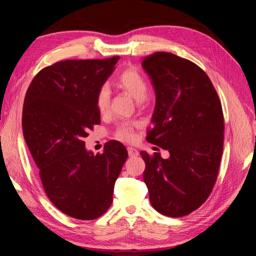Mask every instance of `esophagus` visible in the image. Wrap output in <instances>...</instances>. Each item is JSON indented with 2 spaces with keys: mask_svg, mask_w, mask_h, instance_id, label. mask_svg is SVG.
<instances>
[{
  "mask_svg": "<svg viewBox=\"0 0 256 256\" xmlns=\"http://www.w3.org/2000/svg\"><path fill=\"white\" fill-rule=\"evenodd\" d=\"M127 150H128V154L130 157H136L138 154V150L134 148V147H128Z\"/></svg>",
  "mask_w": 256,
  "mask_h": 256,
  "instance_id": "34e87169",
  "label": "esophagus"
}]
</instances>
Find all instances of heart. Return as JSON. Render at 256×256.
<instances>
[{"label": "heart", "instance_id": "b5f03b06", "mask_svg": "<svg viewBox=\"0 0 256 256\" xmlns=\"http://www.w3.org/2000/svg\"><path fill=\"white\" fill-rule=\"evenodd\" d=\"M118 86L126 92L134 97L138 102H143L148 92V84H147L144 76L134 68H127L118 76ZM96 108L99 114L106 115L110 110L111 92L108 85L104 84L97 90L96 94ZM115 136L122 141H134V124L130 122H122L118 124L115 130Z\"/></svg>", "mask_w": 256, "mask_h": 256}]
</instances>
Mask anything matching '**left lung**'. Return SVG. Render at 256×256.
Instances as JSON below:
<instances>
[{
	"mask_svg": "<svg viewBox=\"0 0 256 256\" xmlns=\"http://www.w3.org/2000/svg\"><path fill=\"white\" fill-rule=\"evenodd\" d=\"M142 66L156 92L146 140L170 152L164 159L141 152L143 178L152 206L178 218L194 212L214 189L223 152L222 106L206 72L189 60L154 52Z\"/></svg>",
	"mask_w": 256,
	"mask_h": 256,
	"instance_id": "obj_1",
	"label": "left lung"
}]
</instances>
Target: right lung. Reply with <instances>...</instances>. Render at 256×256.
<instances>
[{
  "label": "right lung",
  "instance_id": "add662e5",
  "mask_svg": "<svg viewBox=\"0 0 256 256\" xmlns=\"http://www.w3.org/2000/svg\"><path fill=\"white\" fill-rule=\"evenodd\" d=\"M120 56L65 60L42 68L26 90L23 136L40 168L46 194L65 214L95 220L110 208L114 184L128 157L118 141H109L96 156L84 138L100 124L98 88Z\"/></svg>",
  "mask_w": 256,
  "mask_h": 256
}]
</instances>
